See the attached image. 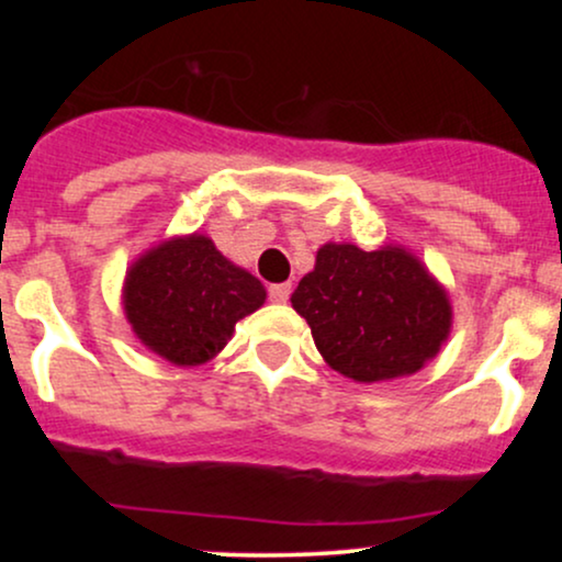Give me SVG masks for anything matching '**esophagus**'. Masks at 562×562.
Instances as JSON below:
<instances>
[{
	"label": "esophagus",
	"instance_id": "esophagus-1",
	"mask_svg": "<svg viewBox=\"0 0 562 562\" xmlns=\"http://www.w3.org/2000/svg\"><path fill=\"white\" fill-rule=\"evenodd\" d=\"M288 299H290V282H274V285H269V301L285 303Z\"/></svg>",
	"mask_w": 562,
	"mask_h": 562
}]
</instances>
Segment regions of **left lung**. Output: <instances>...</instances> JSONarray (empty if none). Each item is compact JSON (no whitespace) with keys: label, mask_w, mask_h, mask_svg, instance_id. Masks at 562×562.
<instances>
[{"label":"left lung","mask_w":562,"mask_h":562,"mask_svg":"<svg viewBox=\"0 0 562 562\" xmlns=\"http://www.w3.org/2000/svg\"><path fill=\"white\" fill-rule=\"evenodd\" d=\"M290 303L325 362L357 383L415 375L451 330L447 290L396 245H322Z\"/></svg>","instance_id":"obj_1"}]
</instances>
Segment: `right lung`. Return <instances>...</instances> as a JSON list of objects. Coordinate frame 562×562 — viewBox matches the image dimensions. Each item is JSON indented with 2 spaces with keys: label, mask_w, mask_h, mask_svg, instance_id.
Instances as JSON below:
<instances>
[{
  "label": "right lung",
  "mask_w": 562,
  "mask_h": 562,
  "mask_svg": "<svg viewBox=\"0 0 562 562\" xmlns=\"http://www.w3.org/2000/svg\"><path fill=\"white\" fill-rule=\"evenodd\" d=\"M263 299L261 282L198 232L142 254L124 282V312L134 335L177 367L214 359L237 322Z\"/></svg>",
  "instance_id": "add662e5"
}]
</instances>
